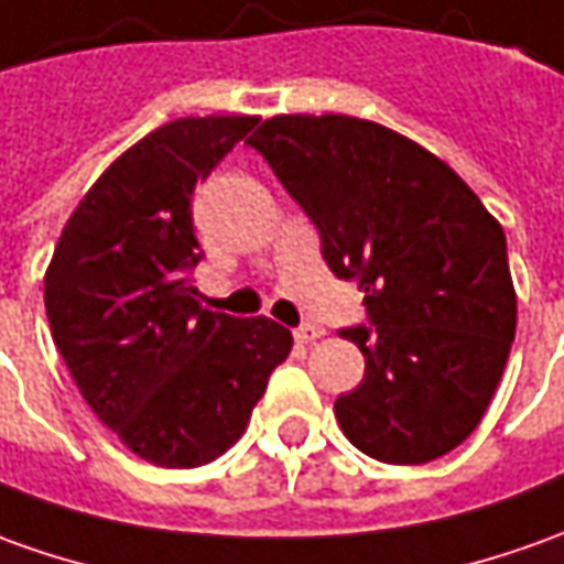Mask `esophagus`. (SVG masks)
<instances>
[{
	"label": "esophagus",
	"instance_id": "34e87169",
	"mask_svg": "<svg viewBox=\"0 0 564 564\" xmlns=\"http://www.w3.org/2000/svg\"><path fill=\"white\" fill-rule=\"evenodd\" d=\"M293 336H296L299 346H308V343H314V339H321V336H324V327H314V324H305V327H299V330H293Z\"/></svg>",
	"mask_w": 564,
	"mask_h": 564
}]
</instances>
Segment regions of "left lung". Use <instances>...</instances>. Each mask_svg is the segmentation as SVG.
Returning a JSON list of instances; mask_svg holds the SVG:
<instances>
[{
	"instance_id": "obj_1",
	"label": "left lung",
	"mask_w": 564,
	"mask_h": 564,
	"mask_svg": "<svg viewBox=\"0 0 564 564\" xmlns=\"http://www.w3.org/2000/svg\"><path fill=\"white\" fill-rule=\"evenodd\" d=\"M308 213L336 278L373 327L343 330L364 379L336 398L367 457L420 466L481 423L516 339L507 234L444 160L346 113H281L247 141Z\"/></svg>"
}]
</instances>
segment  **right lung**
<instances>
[{
    "mask_svg": "<svg viewBox=\"0 0 564 564\" xmlns=\"http://www.w3.org/2000/svg\"><path fill=\"white\" fill-rule=\"evenodd\" d=\"M259 117H182L135 141L73 209L45 268V314L95 416L135 457L194 469L221 457L293 348L271 317L197 302L194 187Z\"/></svg>",
    "mask_w": 564,
    "mask_h": 564,
    "instance_id": "obj_1",
    "label": "right lung"
}]
</instances>
